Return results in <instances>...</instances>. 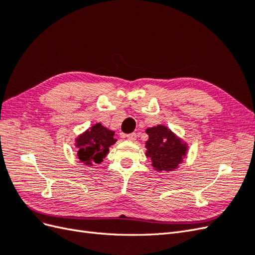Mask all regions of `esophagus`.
Instances as JSON below:
<instances>
[{
	"instance_id": "1",
	"label": "esophagus",
	"mask_w": 255,
	"mask_h": 255,
	"mask_svg": "<svg viewBox=\"0 0 255 255\" xmlns=\"http://www.w3.org/2000/svg\"><path fill=\"white\" fill-rule=\"evenodd\" d=\"M127 139L129 140V141H135L137 139V135L135 133H132V134H128L127 135Z\"/></svg>"
}]
</instances>
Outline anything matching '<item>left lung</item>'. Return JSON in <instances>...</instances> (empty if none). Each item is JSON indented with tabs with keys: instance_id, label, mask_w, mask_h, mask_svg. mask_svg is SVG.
<instances>
[{
	"instance_id": "obj_1",
	"label": "left lung",
	"mask_w": 255,
	"mask_h": 255,
	"mask_svg": "<svg viewBox=\"0 0 255 255\" xmlns=\"http://www.w3.org/2000/svg\"><path fill=\"white\" fill-rule=\"evenodd\" d=\"M145 133V156L151 159V165L157 172H170L180 167L187 157L188 143L164 125L148 128Z\"/></svg>"
}]
</instances>
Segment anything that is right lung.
I'll return each mask as SVG.
<instances>
[{"label": "right lung", "instance_id": "add662e5", "mask_svg": "<svg viewBox=\"0 0 255 255\" xmlns=\"http://www.w3.org/2000/svg\"><path fill=\"white\" fill-rule=\"evenodd\" d=\"M115 130L105 128L101 123H96L75 138V148L78 157L86 166L102 163L110 152V146L116 143Z\"/></svg>", "mask_w": 255, "mask_h": 255}]
</instances>
